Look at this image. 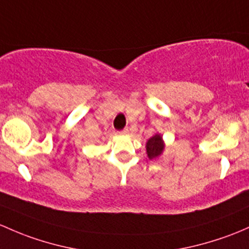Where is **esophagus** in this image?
<instances>
[{
    "mask_svg": "<svg viewBox=\"0 0 249 249\" xmlns=\"http://www.w3.org/2000/svg\"><path fill=\"white\" fill-rule=\"evenodd\" d=\"M127 133H129V129H127V127H125V129L120 132V135H127Z\"/></svg>",
    "mask_w": 249,
    "mask_h": 249,
    "instance_id": "1",
    "label": "esophagus"
}]
</instances>
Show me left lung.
Returning a JSON list of instances; mask_svg holds the SVG:
<instances>
[{
    "mask_svg": "<svg viewBox=\"0 0 249 249\" xmlns=\"http://www.w3.org/2000/svg\"><path fill=\"white\" fill-rule=\"evenodd\" d=\"M164 149H166V143H164L161 133H156L146 141L145 150L149 160L159 159L163 154Z\"/></svg>",
    "mask_w": 249,
    "mask_h": 249,
    "instance_id": "8db88e82",
    "label": "left lung"
}]
</instances>
